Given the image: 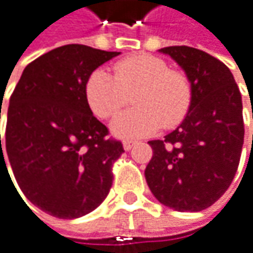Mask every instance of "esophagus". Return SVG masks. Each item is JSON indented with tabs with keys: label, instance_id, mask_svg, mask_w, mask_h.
<instances>
[{
	"label": "esophagus",
	"instance_id": "obj_1",
	"mask_svg": "<svg viewBox=\"0 0 253 253\" xmlns=\"http://www.w3.org/2000/svg\"><path fill=\"white\" fill-rule=\"evenodd\" d=\"M135 144H136L135 141H124V142H123V147H124L126 151H130V150L135 147Z\"/></svg>",
	"mask_w": 253,
	"mask_h": 253
}]
</instances>
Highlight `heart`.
Listing matches in <instances>:
<instances>
[{
  "instance_id": "obj_1",
  "label": "heart",
  "mask_w": 253,
  "mask_h": 253,
  "mask_svg": "<svg viewBox=\"0 0 253 253\" xmlns=\"http://www.w3.org/2000/svg\"><path fill=\"white\" fill-rule=\"evenodd\" d=\"M114 77L103 69L91 72L85 83V99L94 115H115L133 94V109L118 114L111 129L120 138H144L162 126L173 127L187 115L193 88L188 77L169 69L165 59L153 54L126 57L112 66Z\"/></svg>"
}]
</instances>
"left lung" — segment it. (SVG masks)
Returning a JSON list of instances; mask_svg holds the SVG:
<instances>
[{"mask_svg": "<svg viewBox=\"0 0 253 253\" xmlns=\"http://www.w3.org/2000/svg\"><path fill=\"white\" fill-rule=\"evenodd\" d=\"M159 51L185 71L193 99L172 133L148 142L153 159L145 179L162 205L199 212L228 190L237 172L245 138L242 94L231 71L206 51L188 45Z\"/></svg>", "mask_w": 253, "mask_h": 253, "instance_id": "obj_1", "label": "left lung"}]
</instances>
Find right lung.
Here are the masks:
<instances>
[{
    "label": "right lung",
    "mask_w": 253,
    "mask_h": 253,
    "mask_svg": "<svg viewBox=\"0 0 253 253\" xmlns=\"http://www.w3.org/2000/svg\"><path fill=\"white\" fill-rule=\"evenodd\" d=\"M118 54L83 44L57 47L23 69L10 97L0 168L7 170V159L22 193L51 216L87 215L111 190L112 165L124 150L93 115L85 83Z\"/></svg>",
    "instance_id": "add662e5"
}]
</instances>
